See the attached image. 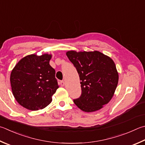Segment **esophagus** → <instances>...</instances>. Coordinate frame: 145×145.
<instances>
[{
    "instance_id": "34e87169",
    "label": "esophagus",
    "mask_w": 145,
    "mask_h": 145,
    "mask_svg": "<svg viewBox=\"0 0 145 145\" xmlns=\"http://www.w3.org/2000/svg\"><path fill=\"white\" fill-rule=\"evenodd\" d=\"M59 84H60V86H64L65 83V82L63 80H62V81H60Z\"/></svg>"
}]
</instances>
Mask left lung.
I'll list each match as a JSON object with an SVG mask.
<instances>
[{"mask_svg":"<svg viewBox=\"0 0 145 145\" xmlns=\"http://www.w3.org/2000/svg\"><path fill=\"white\" fill-rule=\"evenodd\" d=\"M67 56L80 77L81 95L74 103L86 112L101 109L114 96L118 74L113 60L99 51H68Z\"/></svg>","mask_w":145,"mask_h":145,"instance_id":"8db88e82","label":"left lung"}]
</instances>
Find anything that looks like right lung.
Here are the masks:
<instances>
[{"instance_id": "obj_1", "label": "right lung", "mask_w": 145, "mask_h": 145, "mask_svg": "<svg viewBox=\"0 0 145 145\" xmlns=\"http://www.w3.org/2000/svg\"><path fill=\"white\" fill-rule=\"evenodd\" d=\"M51 54H31L18 63L10 73L12 94L18 103L30 110L43 109L52 101L59 88Z\"/></svg>"}]
</instances>
